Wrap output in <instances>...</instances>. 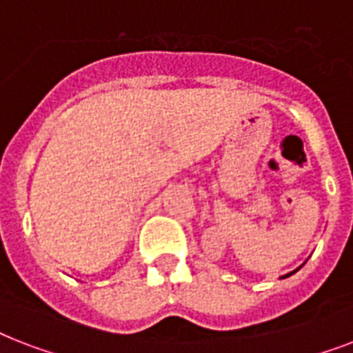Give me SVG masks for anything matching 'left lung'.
Segmentation results:
<instances>
[{
    "label": "left lung",
    "instance_id": "1",
    "mask_svg": "<svg viewBox=\"0 0 353 353\" xmlns=\"http://www.w3.org/2000/svg\"><path fill=\"white\" fill-rule=\"evenodd\" d=\"M299 270V269H296ZM296 270H293V272H289V274H285V276H281V278H288V276H291V274H294V272H296Z\"/></svg>",
    "mask_w": 353,
    "mask_h": 353
}]
</instances>
